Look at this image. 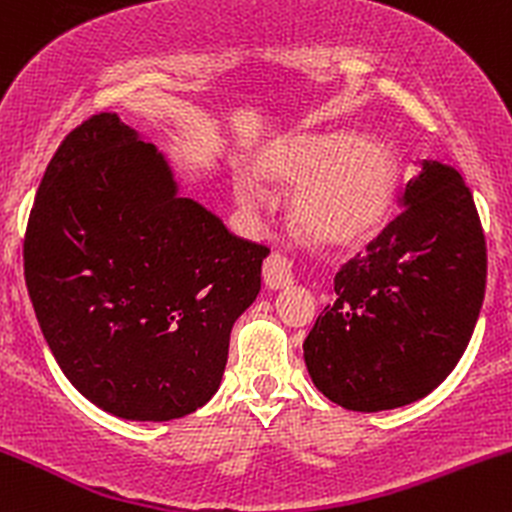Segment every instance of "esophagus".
Instances as JSON below:
<instances>
[{
    "instance_id": "34e87169",
    "label": "esophagus",
    "mask_w": 512,
    "mask_h": 512,
    "mask_svg": "<svg viewBox=\"0 0 512 512\" xmlns=\"http://www.w3.org/2000/svg\"><path fill=\"white\" fill-rule=\"evenodd\" d=\"M262 279H264V284H267V289H272V291L289 289V286L293 284V272H291L289 260L281 255L269 257V260L264 262Z\"/></svg>"
}]
</instances>
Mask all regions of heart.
Here are the masks:
<instances>
[{"instance_id":"1","label":"heart","mask_w":512,"mask_h":512,"mask_svg":"<svg viewBox=\"0 0 512 512\" xmlns=\"http://www.w3.org/2000/svg\"><path fill=\"white\" fill-rule=\"evenodd\" d=\"M257 180L293 192V221L310 240L351 248L380 233L397 190V158L375 134H298L269 146L255 163ZM248 207L262 202L255 180L238 182Z\"/></svg>"}]
</instances>
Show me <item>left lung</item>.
I'll return each mask as SVG.
<instances>
[{
    "label": "left lung",
    "instance_id": "left-lung-1",
    "mask_svg": "<svg viewBox=\"0 0 512 512\" xmlns=\"http://www.w3.org/2000/svg\"><path fill=\"white\" fill-rule=\"evenodd\" d=\"M402 211L334 276L303 342L317 390L351 411L426 397L457 366L484 303L486 240L455 168L421 161Z\"/></svg>",
    "mask_w": 512,
    "mask_h": 512
}]
</instances>
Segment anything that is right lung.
I'll list each match as a JSON object with an SVG mask.
<instances>
[{"label": "right lung", "mask_w": 512, "mask_h": 512, "mask_svg": "<svg viewBox=\"0 0 512 512\" xmlns=\"http://www.w3.org/2000/svg\"><path fill=\"white\" fill-rule=\"evenodd\" d=\"M267 255L182 197L168 158L137 129L101 113L45 170L23 274L69 383L120 419L170 421L219 390Z\"/></svg>", "instance_id": "1"}]
</instances>
